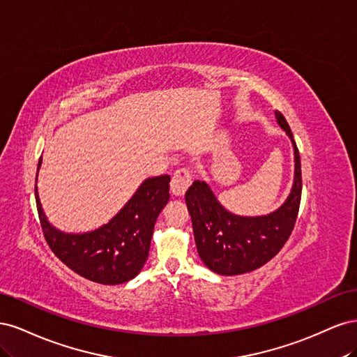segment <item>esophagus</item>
I'll return each mask as SVG.
<instances>
[{"label":"esophagus","instance_id":"obj_1","mask_svg":"<svg viewBox=\"0 0 357 357\" xmlns=\"http://www.w3.org/2000/svg\"><path fill=\"white\" fill-rule=\"evenodd\" d=\"M190 183H192V176L189 169L178 168L171 178V193L176 197H183L189 189Z\"/></svg>","mask_w":357,"mask_h":357}]
</instances>
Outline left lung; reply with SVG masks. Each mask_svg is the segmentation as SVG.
<instances>
[{"label":"left lung","mask_w":357,"mask_h":357,"mask_svg":"<svg viewBox=\"0 0 357 357\" xmlns=\"http://www.w3.org/2000/svg\"><path fill=\"white\" fill-rule=\"evenodd\" d=\"M275 117L295 152L294 186L282 207L266 215L244 218L223 208L205 181H193L186 192L198 255L213 273L238 275L255 271L282 250L294 231L302 193L301 158L284 116L275 112Z\"/></svg>","instance_id":"obj_1"}]
</instances>
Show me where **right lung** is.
I'll list each match as a JSON object with an SVG mask.
<instances>
[{
    "mask_svg": "<svg viewBox=\"0 0 357 357\" xmlns=\"http://www.w3.org/2000/svg\"><path fill=\"white\" fill-rule=\"evenodd\" d=\"M168 199L169 176L147 178L109 223L91 232L66 234L47 222L36 185L41 229L52 252L74 273L100 284H122L142 271L156 219Z\"/></svg>",
    "mask_w": 357,
    "mask_h": 357,
    "instance_id": "1",
    "label": "right lung"
}]
</instances>
